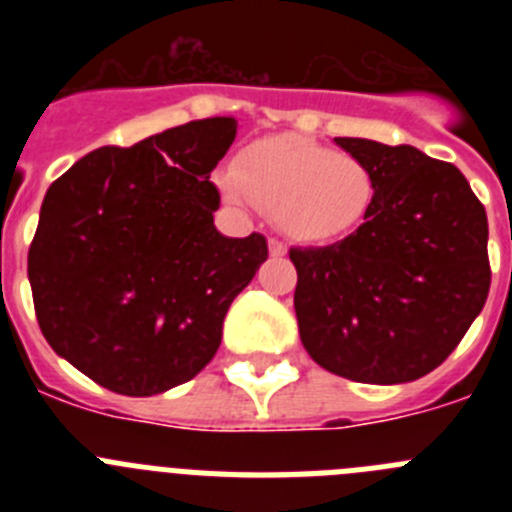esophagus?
Wrapping results in <instances>:
<instances>
[{"label":"esophagus","mask_w":512,"mask_h":512,"mask_svg":"<svg viewBox=\"0 0 512 512\" xmlns=\"http://www.w3.org/2000/svg\"><path fill=\"white\" fill-rule=\"evenodd\" d=\"M269 253L271 256H284V253H287V246H284L279 238H269Z\"/></svg>","instance_id":"1"}]
</instances>
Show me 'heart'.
<instances>
[{"mask_svg":"<svg viewBox=\"0 0 512 512\" xmlns=\"http://www.w3.org/2000/svg\"><path fill=\"white\" fill-rule=\"evenodd\" d=\"M220 184L235 200L277 210L279 225L305 243L341 241L377 202V176L364 161L302 135L256 140Z\"/></svg>","mask_w":512,"mask_h":512,"instance_id":"heart-1","label":"heart"}]
</instances>
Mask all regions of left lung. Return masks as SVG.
Masks as SVG:
<instances>
[{
  "mask_svg": "<svg viewBox=\"0 0 512 512\" xmlns=\"http://www.w3.org/2000/svg\"><path fill=\"white\" fill-rule=\"evenodd\" d=\"M336 143L374 171L377 202L343 241L289 251L302 346L338 377L413 382L446 361L485 307V205L454 164L418 148Z\"/></svg>",
  "mask_w": 512,
  "mask_h": 512,
  "instance_id": "obj_1",
  "label": "left lung"
}]
</instances>
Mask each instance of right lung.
Returning a JSON list of instances; mask_svg holds the SVG:
<instances>
[{
	"instance_id": "1",
	"label": "right lung",
	"mask_w": 512,
	"mask_h": 512,
	"mask_svg": "<svg viewBox=\"0 0 512 512\" xmlns=\"http://www.w3.org/2000/svg\"><path fill=\"white\" fill-rule=\"evenodd\" d=\"M235 117H207L79 158L45 192L27 253L45 341L117 395L151 397L205 369L230 302L269 256L212 223V169Z\"/></svg>"
}]
</instances>
